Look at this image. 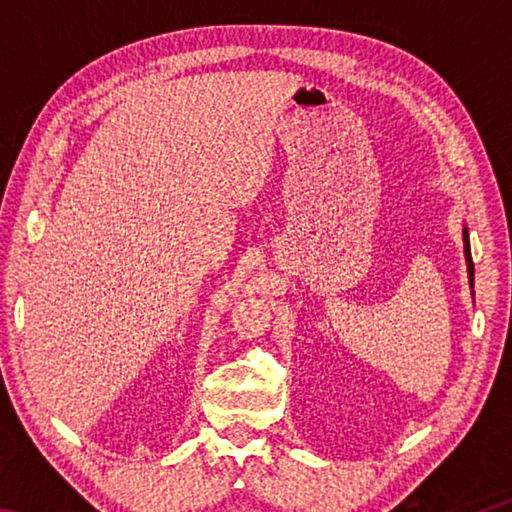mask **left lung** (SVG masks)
<instances>
[{
    "label": "left lung",
    "instance_id": "8db88e82",
    "mask_svg": "<svg viewBox=\"0 0 512 512\" xmlns=\"http://www.w3.org/2000/svg\"><path fill=\"white\" fill-rule=\"evenodd\" d=\"M464 253H466V264H469V277H471V284H473V279H475V266H473L471 244H469V235H466V228H464Z\"/></svg>",
    "mask_w": 512,
    "mask_h": 512
}]
</instances>
